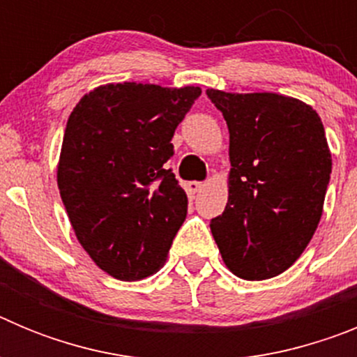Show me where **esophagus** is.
Wrapping results in <instances>:
<instances>
[{
    "mask_svg": "<svg viewBox=\"0 0 357 357\" xmlns=\"http://www.w3.org/2000/svg\"><path fill=\"white\" fill-rule=\"evenodd\" d=\"M202 188H204V184H202V182H188V184H185V191H188L189 195H197V193H200L202 191Z\"/></svg>",
    "mask_w": 357,
    "mask_h": 357,
    "instance_id": "1",
    "label": "esophagus"
}]
</instances>
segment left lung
Segmentation results:
<instances>
[{
    "label": "left lung",
    "mask_w": 357,
    "mask_h": 357,
    "mask_svg": "<svg viewBox=\"0 0 357 357\" xmlns=\"http://www.w3.org/2000/svg\"><path fill=\"white\" fill-rule=\"evenodd\" d=\"M229 127V200L211 222L223 263L247 280L286 272L313 238L331 178L329 144L311 105L277 93L207 89Z\"/></svg>",
    "instance_id": "left-lung-1"
}]
</instances>
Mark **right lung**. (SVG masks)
<instances>
[{
	"label": "right lung",
	"mask_w": 357,
	"mask_h": 357,
	"mask_svg": "<svg viewBox=\"0 0 357 357\" xmlns=\"http://www.w3.org/2000/svg\"><path fill=\"white\" fill-rule=\"evenodd\" d=\"M200 94L191 85L105 84L69 114L56 184L78 243L114 279L141 280L168 259L188 197L164 162Z\"/></svg>",
	"instance_id": "1"
}]
</instances>
